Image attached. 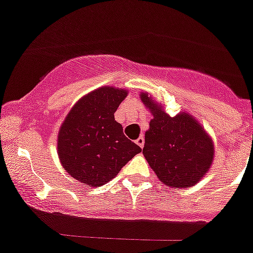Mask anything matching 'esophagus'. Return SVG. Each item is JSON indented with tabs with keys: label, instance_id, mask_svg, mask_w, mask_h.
Returning a JSON list of instances; mask_svg holds the SVG:
<instances>
[{
	"label": "esophagus",
	"instance_id": "1",
	"mask_svg": "<svg viewBox=\"0 0 253 253\" xmlns=\"http://www.w3.org/2000/svg\"><path fill=\"white\" fill-rule=\"evenodd\" d=\"M135 143H137V144L140 147V148H143V146H144V138H143L142 135H140V137L138 138L137 140H135Z\"/></svg>",
	"mask_w": 253,
	"mask_h": 253
}]
</instances>
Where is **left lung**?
I'll list each match as a JSON object with an SVG mask.
<instances>
[{
	"mask_svg": "<svg viewBox=\"0 0 253 253\" xmlns=\"http://www.w3.org/2000/svg\"><path fill=\"white\" fill-rule=\"evenodd\" d=\"M140 99L153 115L143 148L147 162L167 186H194L213 163L211 137L189 114L182 111L172 118L148 93H140Z\"/></svg>",
	"mask_w": 253,
	"mask_h": 253,
	"instance_id": "1",
	"label": "left lung"
}]
</instances>
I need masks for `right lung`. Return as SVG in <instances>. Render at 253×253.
Returning a JSON list of instances; mask_svg holds the SVG:
<instances>
[{"label": "right lung", "instance_id": "add662e5", "mask_svg": "<svg viewBox=\"0 0 253 253\" xmlns=\"http://www.w3.org/2000/svg\"><path fill=\"white\" fill-rule=\"evenodd\" d=\"M128 91L104 86L76 102L58 133V156L69 175L101 186L113 180L142 148L124 135L114 113Z\"/></svg>", "mask_w": 253, "mask_h": 253}]
</instances>
